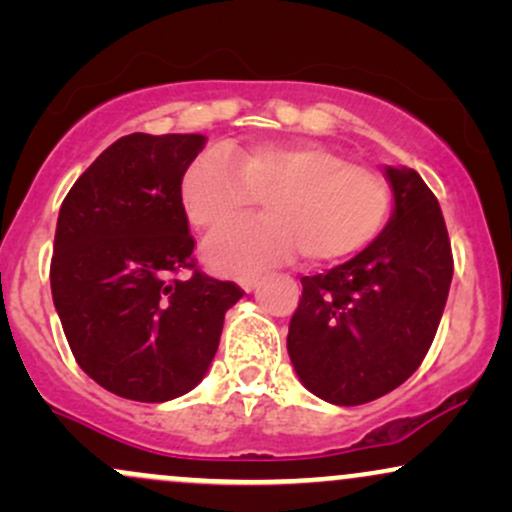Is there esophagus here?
<instances>
[{"mask_svg":"<svg viewBox=\"0 0 512 512\" xmlns=\"http://www.w3.org/2000/svg\"><path fill=\"white\" fill-rule=\"evenodd\" d=\"M238 284L243 286L245 291H252L257 284H260V274H248V276H243V279H240Z\"/></svg>","mask_w":512,"mask_h":512,"instance_id":"1","label":"esophagus"}]
</instances>
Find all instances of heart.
Instances as JSON below:
<instances>
[{
	"instance_id": "obj_1",
	"label": "heart",
	"mask_w": 512,
	"mask_h": 512,
	"mask_svg": "<svg viewBox=\"0 0 512 512\" xmlns=\"http://www.w3.org/2000/svg\"><path fill=\"white\" fill-rule=\"evenodd\" d=\"M267 197L269 219L240 223L204 248L211 272L245 276L301 252L334 264L368 248L390 216L383 175L315 142H255L211 149L190 163L180 202L192 226L216 233Z\"/></svg>"
}]
</instances>
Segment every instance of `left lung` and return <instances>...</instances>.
<instances>
[{
  "label": "left lung",
  "instance_id": "8db88e82",
  "mask_svg": "<svg viewBox=\"0 0 512 512\" xmlns=\"http://www.w3.org/2000/svg\"><path fill=\"white\" fill-rule=\"evenodd\" d=\"M392 216L330 272L303 276L286 349L305 390L339 407L373 402L414 373L436 337L452 281L438 199L411 168H385Z\"/></svg>",
  "mask_w": 512,
  "mask_h": 512
}]
</instances>
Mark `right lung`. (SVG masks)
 <instances>
[{
  "label": "right lung",
  "mask_w": 512,
  "mask_h": 512,
  "mask_svg": "<svg viewBox=\"0 0 512 512\" xmlns=\"http://www.w3.org/2000/svg\"><path fill=\"white\" fill-rule=\"evenodd\" d=\"M204 144V134H127L62 202L52 301L76 363L117 397L168 402L197 387L243 298L197 269L174 276L195 268L180 182Z\"/></svg>",
  "instance_id": "obj_1"
}]
</instances>
